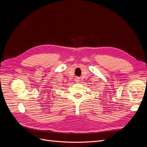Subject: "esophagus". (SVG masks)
I'll return each mask as SVG.
<instances>
[{"mask_svg": "<svg viewBox=\"0 0 147 147\" xmlns=\"http://www.w3.org/2000/svg\"><path fill=\"white\" fill-rule=\"evenodd\" d=\"M75 82H76L78 83L80 82V78L79 77H76V78H75Z\"/></svg>", "mask_w": 147, "mask_h": 147, "instance_id": "1", "label": "esophagus"}]
</instances>
